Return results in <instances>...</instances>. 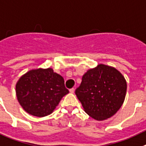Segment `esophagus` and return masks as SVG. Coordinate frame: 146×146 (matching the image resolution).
Masks as SVG:
<instances>
[{"label":"esophagus","instance_id":"esophagus-1","mask_svg":"<svg viewBox=\"0 0 146 146\" xmlns=\"http://www.w3.org/2000/svg\"><path fill=\"white\" fill-rule=\"evenodd\" d=\"M74 90H75L74 88H71V89H70V90H69V91H70V93H73V92H74Z\"/></svg>","mask_w":146,"mask_h":146}]
</instances>
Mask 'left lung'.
I'll list each match as a JSON object with an SVG mask.
<instances>
[{
    "instance_id": "obj_1",
    "label": "left lung",
    "mask_w": 146,
    "mask_h": 146,
    "mask_svg": "<svg viewBox=\"0 0 146 146\" xmlns=\"http://www.w3.org/2000/svg\"><path fill=\"white\" fill-rule=\"evenodd\" d=\"M126 88V80L118 70L98 64L84 73L75 93L87 115L102 120L118 111L125 99Z\"/></svg>"
}]
</instances>
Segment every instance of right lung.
I'll return each instance as SVG.
<instances>
[{"label":"right lung","instance_id":"1","mask_svg":"<svg viewBox=\"0 0 146 146\" xmlns=\"http://www.w3.org/2000/svg\"><path fill=\"white\" fill-rule=\"evenodd\" d=\"M68 92L64 78L51 68L31 70L23 75L16 84L20 104L28 113L36 117L52 113Z\"/></svg>","mask_w":146,"mask_h":146}]
</instances>
